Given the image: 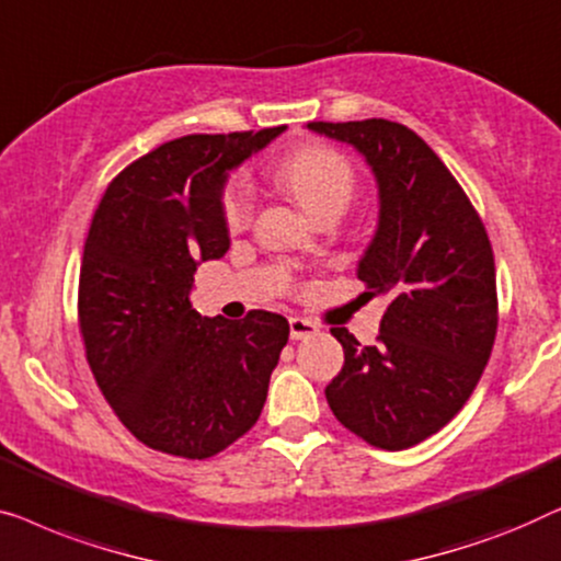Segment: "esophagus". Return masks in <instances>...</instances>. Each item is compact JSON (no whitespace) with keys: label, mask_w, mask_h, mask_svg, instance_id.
<instances>
[{"label":"esophagus","mask_w":561,"mask_h":561,"mask_svg":"<svg viewBox=\"0 0 561 561\" xmlns=\"http://www.w3.org/2000/svg\"><path fill=\"white\" fill-rule=\"evenodd\" d=\"M320 333V328L314 325L312 320H307V318H289V335H291V341H305V337H312V335H318Z\"/></svg>","instance_id":"34e87169"}]
</instances>
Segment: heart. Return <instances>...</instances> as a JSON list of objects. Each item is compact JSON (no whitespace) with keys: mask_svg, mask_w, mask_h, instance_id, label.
Segmentation results:
<instances>
[{"mask_svg":"<svg viewBox=\"0 0 561 561\" xmlns=\"http://www.w3.org/2000/svg\"><path fill=\"white\" fill-rule=\"evenodd\" d=\"M277 180L287 187L307 216L318 220L325 213H341L356 195V170L333 147L310 145L279 162ZM254 218V187L236 175L224 187V220L231 231H241Z\"/></svg>","mask_w":561,"mask_h":561,"instance_id":"obj_1","label":"heart"}]
</instances>
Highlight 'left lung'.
<instances>
[{
	"label": "left lung",
	"mask_w": 561,
	"mask_h": 561,
	"mask_svg": "<svg viewBox=\"0 0 561 561\" xmlns=\"http://www.w3.org/2000/svg\"><path fill=\"white\" fill-rule=\"evenodd\" d=\"M307 129L356 147L374 172L378 226L358 279L366 295L389 299L376 345L330 328L345 363L328 383V404L368 445H420L460 412L491 358L499 297L485 226L445 162L404 124Z\"/></svg>",
	"instance_id": "left-lung-1"
}]
</instances>
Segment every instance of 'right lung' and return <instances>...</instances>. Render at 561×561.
Returning <instances> with one entry per match:
<instances>
[{"instance_id": "add662e5", "label": "right lung", "mask_w": 561, "mask_h": 561, "mask_svg": "<svg viewBox=\"0 0 561 561\" xmlns=\"http://www.w3.org/2000/svg\"><path fill=\"white\" fill-rule=\"evenodd\" d=\"M187 134L122 170L93 213L78 282L85 358L122 424L147 447L205 460L254 427L289 322L201 318V262L228 251V170L279 137Z\"/></svg>"}]
</instances>
